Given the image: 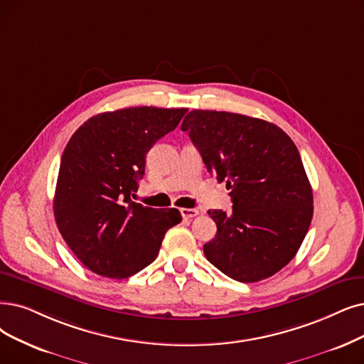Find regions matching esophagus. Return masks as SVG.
I'll return each mask as SVG.
<instances>
[{
  "label": "esophagus",
  "mask_w": 364,
  "mask_h": 364,
  "mask_svg": "<svg viewBox=\"0 0 364 364\" xmlns=\"http://www.w3.org/2000/svg\"><path fill=\"white\" fill-rule=\"evenodd\" d=\"M198 213L200 212L197 209H186V208L181 209V215H182V218H185V220H191V218L197 216Z\"/></svg>",
  "instance_id": "34e87169"
}]
</instances>
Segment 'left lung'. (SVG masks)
<instances>
[{
	"instance_id": "obj_1",
	"label": "left lung",
	"mask_w": 364,
	"mask_h": 364,
	"mask_svg": "<svg viewBox=\"0 0 364 364\" xmlns=\"http://www.w3.org/2000/svg\"><path fill=\"white\" fill-rule=\"evenodd\" d=\"M181 128L231 191V213L208 212L218 231L203 246L206 258L239 282L270 278L294 258L314 213L294 141L272 122L230 112L191 110Z\"/></svg>"
}]
</instances>
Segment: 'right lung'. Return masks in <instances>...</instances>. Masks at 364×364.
Segmentation results:
<instances>
[{
	"label": "right lung",
	"instance_id": "obj_1",
	"mask_svg": "<svg viewBox=\"0 0 364 364\" xmlns=\"http://www.w3.org/2000/svg\"><path fill=\"white\" fill-rule=\"evenodd\" d=\"M186 109L129 107L92 116L64 149L53 213L70 250L91 272L128 278L156 258L178 209L132 200L154 143L178 127Z\"/></svg>",
	"mask_w": 364,
	"mask_h": 364
}]
</instances>
